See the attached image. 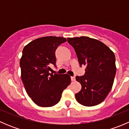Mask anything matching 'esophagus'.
<instances>
[{"mask_svg": "<svg viewBox=\"0 0 129 129\" xmlns=\"http://www.w3.org/2000/svg\"><path fill=\"white\" fill-rule=\"evenodd\" d=\"M71 80H72V81H75V77H71Z\"/></svg>", "mask_w": 129, "mask_h": 129, "instance_id": "esophagus-1", "label": "esophagus"}]
</instances>
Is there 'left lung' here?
Wrapping results in <instances>:
<instances>
[{
    "mask_svg": "<svg viewBox=\"0 0 129 129\" xmlns=\"http://www.w3.org/2000/svg\"><path fill=\"white\" fill-rule=\"evenodd\" d=\"M74 47L80 67H86L85 74L76 76L82 89L75 93L77 101L84 106L103 102L112 87L116 74L114 52L104 43L88 37L67 38Z\"/></svg>",
    "mask_w": 129,
    "mask_h": 129,
    "instance_id": "8db88e82",
    "label": "left lung"
}]
</instances>
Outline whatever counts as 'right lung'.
Wrapping results in <instances>:
<instances>
[{
  "instance_id": "add662e5",
  "label": "right lung",
  "mask_w": 129,
  "mask_h": 129,
  "mask_svg": "<svg viewBox=\"0 0 129 129\" xmlns=\"http://www.w3.org/2000/svg\"><path fill=\"white\" fill-rule=\"evenodd\" d=\"M67 41L60 37H41L24 47L20 60L21 79L28 95L40 107H52L60 100L63 90L71 84L68 74H50L56 67L55 50Z\"/></svg>"
}]
</instances>
